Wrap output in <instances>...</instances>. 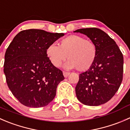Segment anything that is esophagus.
I'll return each mask as SVG.
<instances>
[{"label": "esophagus", "mask_w": 130, "mask_h": 130, "mask_svg": "<svg viewBox=\"0 0 130 130\" xmlns=\"http://www.w3.org/2000/svg\"><path fill=\"white\" fill-rule=\"evenodd\" d=\"M70 74V73H68V72H66V71H63V75L65 77V78H67V77Z\"/></svg>", "instance_id": "1"}]
</instances>
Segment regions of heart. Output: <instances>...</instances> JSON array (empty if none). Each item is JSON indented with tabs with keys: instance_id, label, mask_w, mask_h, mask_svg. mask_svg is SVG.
<instances>
[{
	"instance_id": "obj_1",
	"label": "heart",
	"mask_w": 130,
	"mask_h": 130,
	"mask_svg": "<svg viewBox=\"0 0 130 130\" xmlns=\"http://www.w3.org/2000/svg\"><path fill=\"white\" fill-rule=\"evenodd\" d=\"M46 54L54 66H61L68 57L69 59L64 64L66 69L77 68L79 71H85L95 62L97 48L92 40L78 35H71L61 39L59 46L48 45Z\"/></svg>"
}]
</instances>
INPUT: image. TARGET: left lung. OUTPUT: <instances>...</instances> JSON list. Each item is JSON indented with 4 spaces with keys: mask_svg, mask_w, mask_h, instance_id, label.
<instances>
[{
    "mask_svg": "<svg viewBox=\"0 0 130 130\" xmlns=\"http://www.w3.org/2000/svg\"><path fill=\"white\" fill-rule=\"evenodd\" d=\"M74 32L87 35L97 48L95 62L79 74L75 88L78 101L90 106L108 102L119 89L123 74V56L115 41L101 29L82 28Z\"/></svg>",
    "mask_w": 130,
    "mask_h": 130,
    "instance_id": "left-lung-1",
    "label": "left lung"
}]
</instances>
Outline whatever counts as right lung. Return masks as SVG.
Listing matches in <instances>:
<instances>
[{"label":"right lung","instance_id":"right-lung-1","mask_svg":"<svg viewBox=\"0 0 130 130\" xmlns=\"http://www.w3.org/2000/svg\"><path fill=\"white\" fill-rule=\"evenodd\" d=\"M64 33L29 29L18 33L5 54L4 72L9 88L24 106L42 107L52 102L64 77L51 63L46 49Z\"/></svg>","mask_w":130,"mask_h":130}]
</instances>
